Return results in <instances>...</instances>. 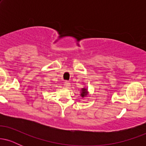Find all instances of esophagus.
<instances>
[{"label":"esophagus","instance_id":"1","mask_svg":"<svg viewBox=\"0 0 146 146\" xmlns=\"http://www.w3.org/2000/svg\"><path fill=\"white\" fill-rule=\"evenodd\" d=\"M70 86H71V83L69 82L68 81H65L64 82V86L66 88H69Z\"/></svg>","mask_w":146,"mask_h":146}]
</instances>
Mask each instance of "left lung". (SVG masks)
<instances>
[{"label":"left lung","mask_w":146,"mask_h":146,"mask_svg":"<svg viewBox=\"0 0 146 146\" xmlns=\"http://www.w3.org/2000/svg\"><path fill=\"white\" fill-rule=\"evenodd\" d=\"M82 94H81V95H82V97H84V96H85V95H86V88H82Z\"/></svg>","instance_id":"obj_1"}]
</instances>
